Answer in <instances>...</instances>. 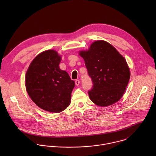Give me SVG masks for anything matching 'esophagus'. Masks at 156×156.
<instances>
[{"label":"esophagus","instance_id":"34e87169","mask_svg":"<svg viewBox=\"0 0 156 156\" xmlns=\"http://www.w3.org/2000/svg\"><path fill=\"white\" fill-rule=\"evenodd\" d=\"M75 84L76 86H78L80 84V80H75Z\"/></svg>","mask_w":156,"mask_h":156}]
</instances>
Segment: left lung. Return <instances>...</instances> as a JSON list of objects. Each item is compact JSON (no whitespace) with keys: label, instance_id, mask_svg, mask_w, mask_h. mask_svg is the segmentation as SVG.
Listing matches in <instances>:
<instances>
[{"label":"left lung","instance_id":"obj_1","mask_svg":"<svg viewBox=\"0 0 156 156\" xmlns=\"http://www.w3.org/2000/svg\"><path fill=\"white\" fill-rule=\"evenodd\" d=\"M79 54L93 83L88 91L90 99L101 107L119 101L130 78L125 58L111 44L102 40L94 42L87 51H80Z\"/></svg>","mask_w":156,"mask_h":156}]
</instances>
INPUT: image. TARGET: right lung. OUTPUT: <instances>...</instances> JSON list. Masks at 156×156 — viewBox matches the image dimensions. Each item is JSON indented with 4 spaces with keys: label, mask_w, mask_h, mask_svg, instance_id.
Here are the masks:
<instances>
[{
    "label": "right lung",
    "mask_w": 156,
    "mask_h": 156,
    "mask_svg": "<svg viewBox=\"0 0 156 156\" xmlns=\"http://www.w3.org/2000/svg\"><path fill=\"white\" fill-rule=\"evenodd\" d=\"M61 57L54 50L44 51L31 62L26 73L27 91L41 108L58 113L70 104L75 87L68 73L59 68Z\"/></svg>",
    "instance_id": "obj_1"
}]
</instances>
